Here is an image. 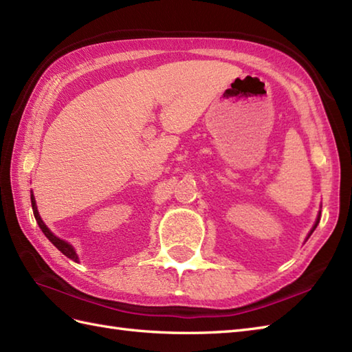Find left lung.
Returning a JSON list of instances; mask_svg holds the SVG:
<instances>
[{"instance_id": "1", "label": "left lung", "mask_w": 352, "mask_h": 352, "mask_svg": "<svg viewBox=\"0 0 352 352\" xmlns=\"http://www.w3.org/2000/svg\"><path fill=\"white\" fill-rule=\"evenodd\" d=\"M319 219H320V213H319V216H318V219H316V223H315V227H313V230L310 231V234H311V233H313V231H315V228L318 227V223H319Z\"/></svg>"}]
</instances>
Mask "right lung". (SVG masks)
Segmentation results:
<instances>
[{
	"instance_id": "obj_1",
	"label": "right lung",
	"mask_w": 352,
	"mask_h": 352,
	"mask_svg": "<svg viewBox=\"0 0 352 352\" xmlns=\"http://www.w3.org/2000/svg\"><path fill=\"white\" fill-rule=\"evenodd\" d=\"M32 207H33V213H34L36 222L39 223L41 230L43 231V234L50 239V242H51L52 245H54L58 251H62L66 257H69V258H71V260H74V261H78L77 254H76V251H74L72 246H71L68 242H65V241H62V239H58V237H56L54 234H52L51 231L48 230V227L45 226L43 221L41 219L39 212H37V207H36V203H34V197H33V193H32Z\"/></svg>"
}]
</instances>
